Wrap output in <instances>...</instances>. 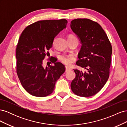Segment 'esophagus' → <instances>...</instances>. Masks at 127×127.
<instances>
[{
  "instance_id": "34e87169",
  "label": "esophagus",
  "mask_w": 127,
  "mask_h": 127,
  "mask_svg": "<svg viewBox=\"0 0 127 127\" xmlns=\"http://www.w3.org/2000/svg\"><path fill=\"white\" fill-rule=\"evenodd\" d=\"M71 70V68H69V67H66V70H65V72H68V71H70V70Z\"/></svg>"
}]
</instances>
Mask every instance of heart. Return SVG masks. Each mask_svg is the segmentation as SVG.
<instances>
[{
    "instance_id": "heart-1",
    "label": "heart",
    "mask_w": 127,
    "mask_h": 127,
    "mask_svg": "<svg viewBox=\"0 0 127 127\" xmlns=\"http://www.w3.org/2000/svg\"><path fill=\"white\" fill-rule=\"evenodd\" d=\"M75 37V36L73 35H71V34H70V35H69L68 36V39L71 37ZM60 59L61 62L64 63V64H67V65H69L72 63L73 60L75 59V57L71 55H63L60 56Z\"/></svg>"
}]
</instances>
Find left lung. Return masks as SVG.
<instances>
[{
  "label": "left lung",
  "mask_w": 127,
  "mask_h": 127,
  "mask_svg": "<svg viewBox=\"0 0 127 127\" xmlns=\"http://www.w3.org/2000/svg\"><path fill=\"white\" fill-rule=\"evenodd\" d=\"M70 28L82 43L76 64L86 69L83 72L74 69L76 77L71 83V90L79 96H92L101 91L109 77L112 45L97 22L77 18L71 22Z\"/></svg>",
  "instance_id": "8db88e82"
}]
</instances>
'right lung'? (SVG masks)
<instances>
[{"label": "right lung", "mask_w": 127, "mask_h": 127, "mask_svg": "<svg viewBox=\"0 0 127 127\" xmlns=\"http://www.w3.org/2000/svg\"><path fill=\"white\" fill-rule=\"evenodd\" d=\"M67 21L43 20L28 26L22 32L16 50V72L22 86L29 94L36 97L51 94L55 84L65 71L64 65L50 59L48 67L43 60L52 47L57 34L66 28ZM50 63L54 65L49 66Z\"/></svg>", "instance_id": "1"}]
</instances>
